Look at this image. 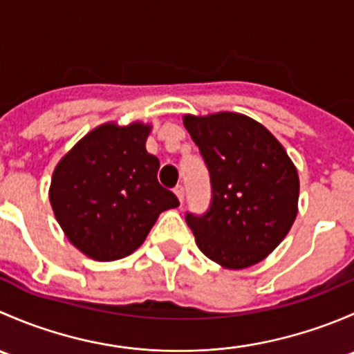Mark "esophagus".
<instances>
[{"instance_id": "obj_1", "label": "esophagus", "mask_w": 354, "mask_h": 354, "mask_svg": "<svg viewBox=\"0 0 354 354\" xmlns=\"http://www.w3.org/2000/svg\"><path fill=\"white\" fill-rule=\"evenodd\" d=\"M174 194H176V197H178V200H180L181 203H183V198H185V188L181 187V185H178L176 188H174Z\"/></svg>"}]
</instances>
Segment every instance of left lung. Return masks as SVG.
I'll return each instance as SVG.
<instances>
[{"label": "left lung", "instance_id": "left-lung-1", "mask_svg": "<svg viewBox=\"0 0 354 354\" xmlns=\"http://www.w3.org/2000/svg\"><path fill=\"white\" fill-rule=\"evenodd\" d=\"M183 124L209 166L214 190L205 216H187L200 252L231 270L262 262L286 238L298 214L295 162L246 114H185Z\"/></svg>", "mask_w": 354, "mask_h": 354}]
</instances>
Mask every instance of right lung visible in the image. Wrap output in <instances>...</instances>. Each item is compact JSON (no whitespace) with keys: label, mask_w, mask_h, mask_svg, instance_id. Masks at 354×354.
<instances>
[{"label":"right lung","mask_w":354,"mask_h":354,"mask_svg":"<svg viewBox=\"0 0 354 354\" xmlns=\"http://www.w3.org/2000/svg\"><path fill=\"white\" fill-rule=\"evenodd\" d=\"M151 123L106 121L80 138L53 171L49 202L71 245L113 262L133 253L160 212L180 205L157 181L159 159L145 149Z\"/></svg>","instance_id":"obj_1"}]
</instances>
